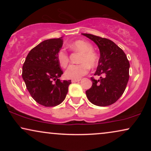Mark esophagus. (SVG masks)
<instances>
[{"mask_svg":"<svg viewBox=\"0 0 151 151\" xmlns=\"http://www.w3.org/2000/svg\"><path fill=\"white\" fill-rule=\"evenodd\" d=\"M80 81V80H71V82H73V83H74V82H79Z\"/></svg>","mask_w":151,"mask_h":151,"instance_id":"1","label":"esophagus"}]
</instances>
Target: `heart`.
<instances>
[{
	"label": "heart",
	"mask_w": 151,
	"mask_h": 151,
	"mask_svg": "<svg viewBox=\"0 0 151 151\" xmlns=\"http://www.w3.org/2000/svg\"><path fill=\"white\" fill-rule=\"evenodd\" d=\"M69 47L73 51L81 53L79 58L80 64L78 65H70L65 71V76L68 79L79 80L87 73L89 67H96L98 62V57L96 53L92 50L91 45L84 40L74 41L70 43ZM58 60L62 67H67L69 60L68 54L64 49H61L58 53Z\"/></svg>",
	"instance_id": "heart-1"
}]
</instances>
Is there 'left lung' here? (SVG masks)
Here are the masks:
<instances>
[{
  "label": "left lung",
  "instance_id": "obj_1",
  "mask_svg": "<svg viewBox=\"0 0 151 151\" xmlns=\"http://www.w3.org/2000/svg\"><path fill=\"white\" fill-rule=\"evenodd\" d=\"M96 43L100 57L94 75L99 80L91 78L92 86L86 91L88 100L99 106L113 104L124 92L129 78L130 64L122 49L109 39L89 34H82Z\"/></svg>",
  "mask_w": 151,
  "mask_h": 151
}]
</instances>
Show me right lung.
I'll return each mask as SVG.
<instances>
[{"mask_svg": "<svg viewBox=\"0 0 151 151\" xmlns=\"http://www.w3.org/2000/svg\"><path fill=\"white\" fill-rule=\"evenodd\" d=\"M63 37L42 41L28 53L22 66V76L34 100L42 106L61 104L68 93L71 80L61 81L63 73L58 60Z\"/></svg>", "mask_w": 151, "mask_h": 151, "instance_id": "1", "label": "right lung"}]
</instances>
